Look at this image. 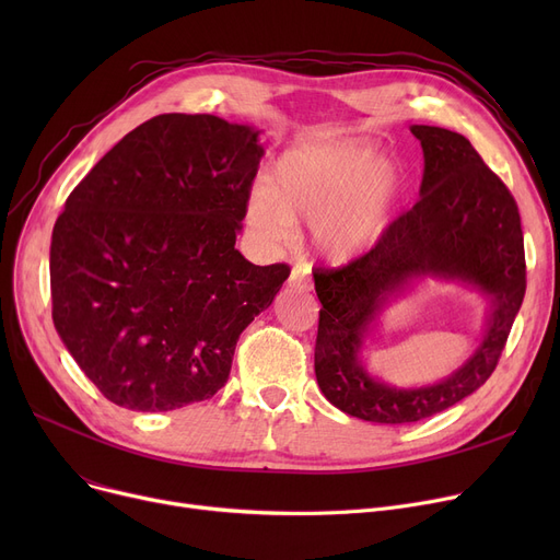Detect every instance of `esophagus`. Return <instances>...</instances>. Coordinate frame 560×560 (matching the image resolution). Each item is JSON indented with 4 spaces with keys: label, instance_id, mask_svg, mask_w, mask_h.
I'll return each instance as SVG.
<instances>
[{
    "label": "esophagus",
    "instance_id": "esophagus-1",
    "mask_svg": "<svg viewBox=\"0 0 560 560\" xmlns=\"http://www.w3.org/2000/svg\"><path fill=\"white\" fill-rule=\"evenodd\" d=\"M288 285L295 288V290H311V279H308V275H306L302 265H295V268H292Z\"/></svg>",
    "mask_w": 560,
    "mask_h": 560
}]
</instances>
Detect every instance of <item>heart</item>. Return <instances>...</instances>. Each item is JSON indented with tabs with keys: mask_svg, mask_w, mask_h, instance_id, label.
I'll list each match as a JSON object with an SVG mask.
<instances>
[{
	"mask_svg": "<svg viewBox=\"0 0 560 560\" xmlns=\"http://www.w3.org/2000/svg\"><path fill=\"white\" fill-rule=\"evenodd\" d=\"M365 140H331L292 147L256 184L247 206L252 231L265 243H285L295 222L311 220L313 243L334 262L370 252L393 222L401 170L378 159Z\"/></svg>",
	"mask_w": 560,
	"mask_h": 560,
	"instance_id": "obj_1",
	"label": "heart"
}]
</instances>
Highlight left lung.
Masks as SVG:
<instances>
[{"instance_id": "left-lung-1", "label": "left lung", "mask_w": 560, "mask_h": 560, "mask_svg": "<svg viewBox=\"0 0 560 560\" xmlns=\"http://www.w3.org/2000/svg\"><path fill=\"white\" fill-rule=\"evenodd\" d=\"M424 152L420 199L368 254L342 268H319L322 304L315 376L342 413L376 424L431 418L481 388L494 372L526 290L524 235L504 182L456 131L413 125ZM438 276L477 287L489 300L476 354L440 385L395 389L372 380L360 349L387 300L416 278Z\"/></svg>"}]
</instances>
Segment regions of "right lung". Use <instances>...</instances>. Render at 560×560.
<instances>
[{"label": "right lung", "mask_w": 560, "mask_h": 560, "mask_svg": "<svg viewBox=\"0 0 560 560\" xmlns=\"http://www.w3.org/2000/svg\"><path fill=\"white\" fill-rule=\"evenodd\" d=\"M258 133L163 113L70 192L51 233V317L108 401L156 413L211 399L288 279L285 262L235 249L265 154Z\"/></svg>", "instance_id": "1"}]
</instances>
